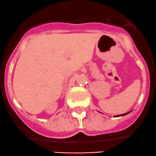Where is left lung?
Segmentation results:
<instances>
[{"label":"left lung","mask_w":156,"mask_h":156,"mask_svg":"<svg viewBox=\"0 0 156 156\" xmlns=\"http://www.w3.org/2000/svg\"><path fill=\"white\" fill-rule=\"evenodd\" d=\"M129 113H131V111L130 112H128V113H123V114H121V115H115V117H119V116H122V115H126L127 114H128Z\"/></svg>","instance_id":"obj_1"}]
</instances>
